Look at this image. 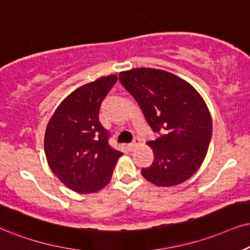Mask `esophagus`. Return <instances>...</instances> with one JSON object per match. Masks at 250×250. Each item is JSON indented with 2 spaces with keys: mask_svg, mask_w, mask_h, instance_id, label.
Instances as JSON below:
<instances>
[{
  "mask_svg": "<svg viewBox=\"0 0 250 250\" xmlns=\"http://www.w3.org/2000/svg\"><path fill=\"white\" fill-rule=\"evenodd\" d=\"M138 144H140V138L136 137L135 140L131 142V143L128 144V148H129V150H134L136 146H138Z\"/></svg>",
  "mask_w": 250,
  "mask_h": 250,
  "instance_id": "1",
  "label": "esophagus"
}]
</instances>
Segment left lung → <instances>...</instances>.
Instances as JSON below:
<instances>
[{"mask_svg": "<svg viewBox=\"0 0 250 250\" xmlns=\"http://www.w3.org/2000/svg\"><path fill=\"white\" fill-rule=\"evenodd\" d=\"M119 80L153 132L159 134L147 142L154 159L142 175L159 187L185 182L200 168L212 135V120L203 98L186 81L159 69L122 71Z\"/></svg>", "mask_w": 250, "mask_h": 250, "instance_id": "8db88e82", "label": "left lung"}]
</instances>
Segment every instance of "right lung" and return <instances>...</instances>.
<instances>
[{"mask_svg": "<svg viewBox=\"0 0 250 250\" xmlns=\"http://www.w3.org/2000/svg\"><path fill=\"white\" fill-rule=\"evenodd\" d=\"M116 81V75H109L78 87L60 104L47 125L45 153L50 169L80 194L105 187L123 154L110 146L109 132L99 121L103 100Z\"/></svg>", "mask_w": 250, "mask_h": 250, "instance_id": "obj_1", "label": "right lung"}]
</instances>
